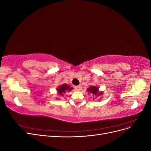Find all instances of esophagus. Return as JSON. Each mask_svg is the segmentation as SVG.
<instances>
[{
    "label": "esophagus",
    "mask_w": 151,
    "mask_h": 151,
    "mask_svg": "<svg viewBox=\"0 0 151 151\" xmlns=\"http://www.w3.org/2000/svg\"><path fill=\"white\" fill-rule=\"evenodd\" d=\"M74 89L76 90V91H81L82 89V86H74Z\"/></svg>",
    "instance_id": "1"
}]
</instances>
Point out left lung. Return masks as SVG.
Returning a JSON list of instances; mask_svg holds the SVG:
<instances>
[{"label":"left lung","instance_id":"1","mask_svg":"<svg viewBox=\"0 0 151 151\" xmlns=\"http://www.w3.org/2000/svg\"><path fill=\"white\" fill-rule=\"evenodd\" d=\"M87 91L91 94H93L94 96H96V97L99 96H101L103 94L101 91H99V88H98V87H96V86H90L89 88L87 89Z\"/></svg>","mask_w":151,"mask_h":151}]
</instances>
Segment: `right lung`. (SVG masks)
Returning <instances> with one entry per match:
<instances>
[{
  "instance_id": "obj_1",
  "label": "right lung",
  "mask_w": 151,
  "mask_h": 151,
  "mask_svg": "<svg viewBox=\"0 0 151 151\" xmlns=\"http://www.w3.org/2000/svg\"><path fill=\"white\" fill-rule=\"evenodd\" d=\"M72 89H73L72 87H70V86L67 85V84H63L62 85H60L57 88L58 94L61 96H63V94H64L65 92H67V91L70 92V91Z\"/></svg>"
}]
</instances>
